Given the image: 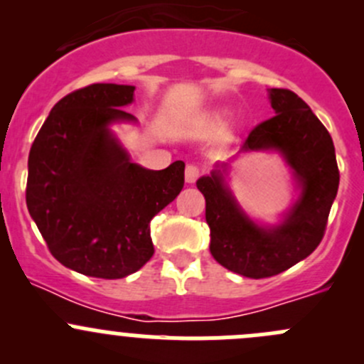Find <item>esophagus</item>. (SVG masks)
<instances>
[{
    "mask_svg": "<svg viewBox=\"0 0 364 364\" xmlns=\"http://www.w3.org/2000/svg\"><path fill=\"white\" fill-rule=\"evenodd\" d=\"M199 176H200V168L197 167V165H193V164L186 165V168H185V179H186V183L197 181V179H199Z\"/></svg>",
    "mask_w": 364,
    "mask_h": 364,
    "instance_id": "1",
    "label": "esophagus"
}]
</instances>
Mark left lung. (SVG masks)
<instances>
[{
  "instance_id": "obj_1",
  "label": "left lung",
  "mask_w": 364,
  "mask_h": 364,
  "mask_svg": "<svg viewBox=\"0 0 364 364\" xmlns=\"http://www.w3.org/2000/svg\"><path fill=\"white\" fill-rule=\"evenodd\" d=\"M269 98L277 114L253 128L241 151L280 149L296 171L303 193L284 223L274 229L253 223L220 171L197 181L205 199L211 255L229 271L255 280L280 274L318 247L340 183L333 139L318 117L291 90L274 87Z\"/></svg>"
}]
</instances>
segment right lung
<instances>
[{
	"mask_svg": "<svg viewBox=\"0 0 364 364\" xmlns=\"http://www.w3.org/2000/svg\"><path fill=\"white\" fill-rule=\"evenodd\" d=\"M134 86L90 84L61 98L33 141L26 204L56 260L116 280L153 257V216L178 197L185 164L149 171L128 160L109 123L132 121Z\"/></svg>",
	"mask_w": 364,
	"mask_h": 364,
	"instance_id": "1",
	"label": "right lung"
}]
</instances>
